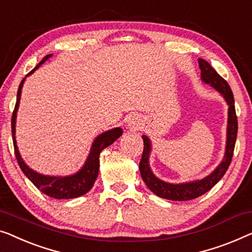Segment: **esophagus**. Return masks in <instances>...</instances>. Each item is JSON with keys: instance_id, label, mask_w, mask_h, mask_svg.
I'll return each instance as SVG.
<instances>
[{"instance_id": "1", "label": "esophagus", "mask_w": 252, "mask_h": 252, "mask_svg": "<svg viewBox=\"0 0 252 252\" xmlns=\"http://www.w3.org/2000/svg\"><path fill=\"white\" fill-rule=\"evenodd\" d=\"M142 126H143V122H142V119L140 116L137 115H133L130 116V117L127 119V128L129 130H138L142 128Z\"/></svg>"}]
</instances>
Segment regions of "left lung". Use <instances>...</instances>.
<instances>
[{
	"label": "left lung",
	"mask_w": 252,
	"mask_h": 252,
	"mask_svg": "<svg viewBox=\"0 0 252 252\" xmlns=\"http://www.w3.org/2000/svg\"><path fill=\"white\" fill-rule=\"evenodd\" d=\"M200 70H201V81L214 87L228 105L227 112V129H226V145L224 158L221 159L216 168H215L208 176L191 182H184V183H168L157 177L150 167V159L152 144L150 138L147 135H142L144 142L143 155L140 162V173L143 178L147 187L160 198L173 200V201H188L198 198V196L205 194L211 188H214L218 182L224 176L226 170L228 169L229 163L232 161L233 151H234L236 135H238V118L235 115L234 97H233L232 90L227 82L223 77L217 74L216 70L211 65L200 58L198 59Z\"/></svg>",
	"instance_id": "1"
}]
</instances>
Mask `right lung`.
<instances>
[{
  "label": "right lung",
  "instance_id": "obj_1",
  "mask_svg": "<svg viewBox=\"0 0 252 252\" xmlns=\"http://www.w3.org/2000/svg\"><path fill=\"white\" fill-rule=\"evenodd\" d=\"M52 57V54H47L43 58L41 63H39L32 70L26 75V77L34 74L35 70L41 67V65L49 60ZM25 77L21 81L19 89H18L17 93V103L14 107V111L12 115V122H11V126H12V140L14 145V153H16V158L18 160L21 170L26 175L27 178L32 182V184L37 188L39 191H42L44 194L51 196L54 199H74L78 198V196L84 195L92 189L94 182H95L97 174H99L100 168V153L104 148L111 145L114 142L122 136L123 129L120 127H116V128L105 130L100 135L94 138L92 147L90 149V153L87 158L82 166V168L78 171H76L72 175H67V176H51V175H43L41 173L32 169L24 159L21 158V155L18 149L17 141H16V122H17V112L18 108H19L20 97H21V90H23L24 83L26 81Z\"/></svg>",
  "mask_w": 252,
  "mask_h": 252
}]
</instances>
